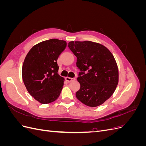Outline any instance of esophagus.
I'll use <instances>...</instances> for the list:
<instances>
[{"mask_svg":"<svg viewBox=\"0 0 146 146\" xmlns=\"http://www.w3.org/2000/svg\"><path fill=\"white\" fill-rule=\"evenodd\" d=\"M76 80V78H71V77H66V80L69 82L73 81V80Z\"/></svg>","mask_w":146,"mask_h":146,"instance_id":"34e87169","label":"esophagus"}]
</instances>
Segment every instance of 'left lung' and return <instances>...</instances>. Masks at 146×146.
Here are the masks:
<instances>
[{
	"label": "left lung",
	"mask_w": 146,
	"mask_h": 146,
	"mask_svg": "<svg viewBox=\"0 0 146 146\" xmlns=\"http://www.w3.org/2000/svg\"><path fill=\"white\" fill-rule=\"evenodd\" d=\"M68 47L76 56V64L81 70L76 98L88 107L103 104L114 93L119 82L114 56L104 46L90 41H70Z\"/></svg>",
	"instance_id": "1"
}]
</instances>
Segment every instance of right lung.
Segmentation results:
<instances>
[{"mask_svg":"<svg viewBox=\"0 0 146 146\" xmlns=\"http://www.w3.org/2000/svg\"><path fill=\"white\" fill-rule=\"evenodd\" d=\"M65 41L51 39L35 45L26 55L22 77L29 94L42 104L58 98L64 78L58 74L57 60L66 47Z\"/></svg>","mask_w":146,"mask_h":146,"instance_id":"obj_1","label":"right lung"}]
</instances>
